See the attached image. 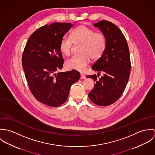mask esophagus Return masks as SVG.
Segmentation results:
<instances>
[{"mask_svg":"<svg viewBox=\"0 0 155 155\" xmlns=\"http://www.w3.org/2000/svg\"><path fill=\"white\" fill-rule=\"evenodd\" d=\"M81 79H86V76L83 74H81Z\"/></svg>","mask_w":155,"mask_h":155,"instance_id":"obj_1","label":"esophagus"}]
</instances>
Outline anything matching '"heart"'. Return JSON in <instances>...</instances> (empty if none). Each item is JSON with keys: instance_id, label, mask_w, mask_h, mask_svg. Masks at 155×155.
<instances>
[{"instance_id": "obj_1", "label": "heart", "mask_w": 155, "mask_h": 155, "mask_svg": "<svg viewBox=\"0 0 155 155\" xmlns=\"http://www.w3.org/2000/svg\"><path fill=\"white\" fill-rule=\"evenodd\" d=\"M71 38L64 36L60 43V49L65 55H69L73 44H81L79 47L81 54L73 56L66 63L68 68L84 71L90 61L100 58L103 54L106 40L104 35L94 30L85 25H80L71 33Z\"/></svg>"}]
</instances>
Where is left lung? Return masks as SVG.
<instances>
[{
  "instance_id": "left-lung-1",
  "label": "left lung",
  "mask_w": 155,
  "mask_h": 155,
  "mask_svg": "<svg viewBox=\"0 0 155 155\" xmlns=\"http://www.w3.org/2000/svg\"><path fill=\"white\" fill-rule=\"evenodd\" d=\"M94 25L104 35L106 46L102 56L92 67L98 72L97 75L102 72L104 76L100 78L96 74L87 76L95 81L89 98L98 106H107L116 102L126 88L131 71L130 51L124 35L115 24L101 20Z\"/></svg>"
}]
</instances>
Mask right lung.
Masks as SVG:
<instances>
[{
	"label": "right lung",
	"mask_w": 155,
	"mask_h": 155,
	"mask_svg": "<svg viewBox=\"0 0 155 155\" xmlns=\"http://www.w3.org/2000/svg\"><path fill=\"white\" fill-rule=\"evenodd\" d=\"M71 23L54 22L40 27L28 38L22 56V66L31 92L39 102L58 107L66 101L71 86L79 81L75 70L58 72L64 60L60 43L72 27Z\"/></svg>",
	"instance_id": "obj_1"
}]
</instances>
